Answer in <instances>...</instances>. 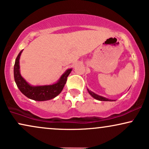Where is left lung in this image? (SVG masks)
Returning a JSON list of instances; mask_svg holds the SVG:
<instances>
[{"label": "left lung", "mask_w": 149, "mask_h": 149, "mask_svg": "<svg viewBox=\"0 0 149 149\" xmlns=\"http://www.w3.org/2000/svg\"><path fill=\"white\" fill-rule=\"evenodd\" d=\"M87 90H88V92L89 94L91 95V96L93 97V98H95V100H100V101H106V102H108H108H113V101L112 100H109V99L106 98V97H104L102 96H100V95L95 94V93H93V92H92L91 91H89L88 89H87Z\"/></svg>", "instance_id": "8db88e82"}]
</instances>
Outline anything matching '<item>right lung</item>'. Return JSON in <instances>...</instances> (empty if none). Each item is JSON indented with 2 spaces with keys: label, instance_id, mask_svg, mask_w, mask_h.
Wrapping results in <instances>:
<instances>
[{
  "label": "right lung",
  "instance_id": "1",
  "mask_svg": "<svg viewBox=\"0 0 149 149\" xmlns=\"http://www.w3.org/2000/svg\"><path fill=\"white\" fill-rule=\"evenodd\" d=\"M23 50L22 49L16 57L14 67V80L20 91L30 100L38 102L52 100L59 95L66 83L67 77L72 69H68L56 83L50 85L32 86L24 79L20 73L19 60Z\"/></svg>",
  "mask_w": 149,
  "mask_h": 149
}]
</instances>
